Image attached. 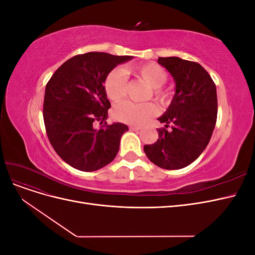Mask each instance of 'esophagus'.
Segmentation results:
<instances>
[{"instance_id":"esophagus-1","label":"esophagus","mask_w":255,"mask_h":255,"mask_svg":"<svg viewBox=\"0 0 255 255\" xmlns=\"http://www.w3.org/2000/svg\"><path fill=\"white\" fill-rule=\"evenodd\" d=\"M141 128L140 127H135V126H129V129L130 130H134V132H136V130H139Z\"/></svg>"}]
</instances>
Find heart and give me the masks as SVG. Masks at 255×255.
<instances>
[{
	"mask_svg": "<svg viewBox=\"0 0 255 255\" xmlns=\"http://www.w3.org/2000/svg\"><path fill=\"white\" fill-rule=\"evenodd\" d=\"M129 72L142 80L150 87L146 98L149 99L152 96L163 105L170 103L171 94L163 87L168 79V74L163 67L156 63H145L132 67ZM104 90L106 97L113 102H118L127 96L128 81L121 69H113L107 74L104 81ZM157 114V106L152 102L134 103L125 101L119 103L114 110L116 119L133 126L143 125Z\"/></svg>",
	"mask_w": 255,
	"mask_h": 255,
	"instance_id": "b5f03b06",
	"label": "heart"
}]
</instances>
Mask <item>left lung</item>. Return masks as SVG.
I'll return each mask as SVG.
<instances>
[{"label": "left lung", "mask_w": 255, "mask_h": 255, "mask_svg": "<svg viewBox=\"0 0 255 255\" xmlns=\"http://www.w3.org/2000/svg\"><path fill=\"white\" fill-rule=\"evenodd\" d=\"M158 64L170 72L175 94L158 120V139L145 144V155L156 166L176 170L190 165L211 140L217 120V92L211 75L198 63L180 57H158ZM173 123L170 131L166 128Z\"/></svg>", "instance_id": "obj_1"}]
</instances>
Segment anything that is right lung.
<instances>
[{
  "label": "right lung",
  "instance_id": "add662e5",
  "mask_svg": "<svg viewBox=\"0 0 255 255\" xmlns=\"http://www.w3.org/2000/svg\"><path fill=\"white\" fill-rule=\"evenodd\" d=\"M133 56L103 52L80 54L54 72L45 86L43 121L53 149L81 171H96L117 155L120 139L128 130L123 123L107 125L111 103L104 81L113 69ZM104 126L99 130L93 125Z\"/></svg>",
  "mask_w": 255,
  "mask_h": 255
}]
</instances>
